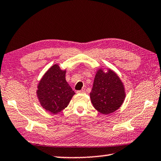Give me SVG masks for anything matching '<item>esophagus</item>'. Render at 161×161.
Listing matches in <instances>:
<instances>
[{"instance_id":"1","label":"esophagus","mask_w":161,"mask_h":161,"mask_svg":"<svg viewBox=\"0 0 161 161\" xmlns=\"http://www.w3.org/2000/svg\"><path fill=\"white\" fill-rule=\"evenodd\" d=\"M78 94H83V93H84V92H85V89H81V90H80V91H77V92Z\"/></svg>"}]
</instances>
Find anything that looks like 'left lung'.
I'll list each match as a JSON object with an SVG mask.
<instances>
[{
  "mask_svg": "<svg viewBox=\"0 0 161 161\" xmlns=\"http://www.w3.org/2000/svg\"><path fill=\"white\" fill-rule=\"evenodd\" d=\"M91 102L95 109L107 115L121 107L126 98L123 81L116 73L107 68H99L90 92Z\"/></svg>",
  "mask_w": 161,
  "mask_h": 161,
  "instance_id": "left-lung-1",
  "label": "left lung"
}]
</instances>
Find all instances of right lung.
<instances>
[{"label":"right lung","instance_id":"add662e5","mask_svg":"<svg viewBox=\"0 0 161 161\" xmlns=\"http://www.w3.org/2000/svg\"><path fill=\"white\" fill-rule=\"evenodd\" d=\"M66 69L58 64L50 67L42 76L37 86V97L42 108L56 114L66 108L75 94L65 79Z\"/></svg>","mask_w":161,"mask_h":161}]
</instances>
